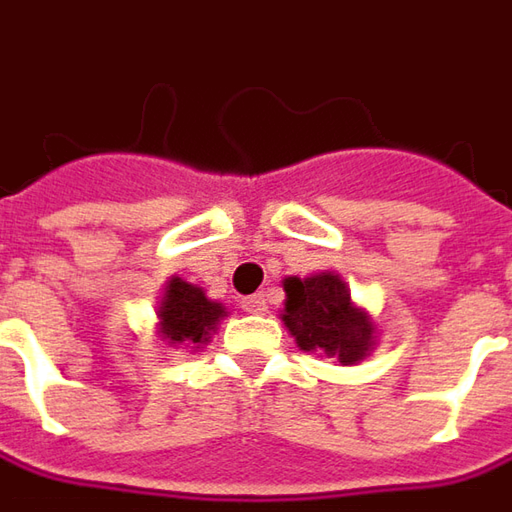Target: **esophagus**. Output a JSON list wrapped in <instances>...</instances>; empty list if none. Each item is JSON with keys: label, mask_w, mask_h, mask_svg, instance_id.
<instances>
[{"label": "esophagus", "mask_w": 512, "mask_h": 512, "mask_svg": "<svg viewBox=\"0 0 512 512\" xmlns=\"http://www.w3.org/2000/svg\"><path fill=\"white\" fill-rule=\"evenodd\" d=\"M242 310L250 312V315H264L267 312V298H264V293L242 298Z\"/></svg>", "instance_id": "34e87169"}]
</instances>
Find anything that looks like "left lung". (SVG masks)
I'll use <instances>...</instances> for the list:
<instances>
[{"instance_id":"1","label":"left lung","mask_w":512,"mask_h":512,"mask_svg":"<svg viewBox=\"0 0 512 512\" xmlns=\"http://www.w3.org/2000/svg\"><path fill=\"white\" fill-rule=\"evenodd\" d=\"M284 293L287 298L281 321L304 352L327 355L352 366L375 349V324L369 312L355 307L341 276H287Z\"/></svg>"}]
</instances>
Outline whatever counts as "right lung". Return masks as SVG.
<instances>
[{"label": "right lung", "instance_id": "obj_1", "mask_svg": "<svg viewBox=\"0 0 512 512\" xmlns=\"http://www.w3.org/2000/svg\"><path fill=\"white\" fill-rule=\"evenodd\" d=\"M160 338L174 349H202L208 344L216 324L225 318V307L219 301H211L205 290L183 279H168L160 307Z\"/></svg>", "mask_w": 512, "mask_h": 512}]
</instances>
